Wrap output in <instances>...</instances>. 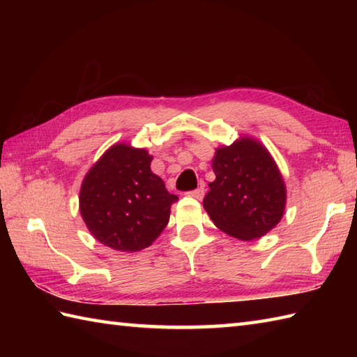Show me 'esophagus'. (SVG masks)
<instances>
[{
	"label": "esophagus",
	"mask_w": 357,
	"mask_h": 357,
	"mask_svg": "<svg viewBox=\"0 0 357 357\" xmlns=\"http://www.w3.org/2000/svg\"><path fill=\"white\" fill-rule=\"evenodd\" d=\"M188 195L190 196H193V198H196V199H202L204 198V187H198L196 188V190H192V192H188Z\"/></svg>",
	"instance_id": "obj_1"
}]
</instances>
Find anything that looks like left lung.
<instances>
[{
  "label": "left lung",
  "mask_w": 357,
  "mask_h": 357,
  "mask_svg": "<svg viewBox=\"0 0 357 357\" xmlns=\"http://www.w3.org/2000/svg\"><path fill=\"white\" fill-rule=\"evenodd\" d=\"M216 179L204 208L219 230L242 241L262 238L284 216L287 190L275 159L259 141L242 136L216 149Z\"/></svg>",
  "instance_id": "left-lung-1"
}]
</instances>
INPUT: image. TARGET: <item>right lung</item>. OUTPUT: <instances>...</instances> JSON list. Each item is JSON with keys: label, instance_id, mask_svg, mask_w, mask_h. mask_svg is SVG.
<instances>
[{"label": "right lung", "instance_id": "add662e5", "mask_svg": "<svg viewBox=\"0 0 357 357\" xmlns=\"http://www.w3.org/2000/svg\"><path fill=\"white\" fill-rule=\"evenodd\" d=\"M153 156L128 144H115L82 181L79 211L89 231L105 247L139 252L169 224L176 195L150 170Z\"/></svg>", "mask_w": 357, "mask_h": 357}]
</instances>
